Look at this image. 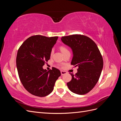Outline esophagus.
Listing matches in <instances>:
<instances>
[{
    "mask_svg": "<svg viewBox=\"0 0 121 121\" xmlns=\"http://www.w3.org/2000/svg\"><path fill=\"white\" fill-rule=\"evenodd\" d=\"M60 73H61V75L62 76L67 74V72H65V71H60Z\"/></svg>",
    "mask_w": 121,
    "mask_h": 121,
    "instance_id": "obj_1",
    "label": "esophagus"
}]
</instances>
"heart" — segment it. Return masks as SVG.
<instances>
[{
	"label": "heart",
	"instance_id": "b5f03b06",
	"mask_svg": "<svg viewBox=\"0 0 121 121\" xmlns=\"http://www.w3.org/2000/svg\"><path fill=\"white\" fill-rule=\"evenodd\" d=\"M60 50H61V52L63 53L64 54L65 53H66V52H69V49H68L67 47H66L65 46H61L60 47ZM53 52H54V50H53V49H52V50H51L50 52V56H52V55H53Z\"/></svg>",
	"mask_w": 121,
	"mask_h": 121
}]
</instances>
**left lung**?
Masks as SVG:
<instances>
[{"mask_svg":"<svg viewBox=\"0 0 121 121\" xmlns=\"http://www.w3.org/2000/svg\"><path fill=\"white\" fill-rule=\"evenodd\" d=\"M61 40L72 49L71 65L78 67L75 75L71 73L72 80L67 83L69 89L79 95L88 93L97 83L103 68V58L99 50L92 39L83 35L64 36Z\"/></svg>","mask_w":121,"mask_h":121,"instance_id":"left-lung-1","label":"left lung"}]
</instances>
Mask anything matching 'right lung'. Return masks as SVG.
I'll list each match as a JSON object with an SVG mask.
<instances>
[{
    "label": "right lung",
    "instance_id": "right-lung-1",
    "mask_svg": "<svg viewBox=\"0 0 121 121\" xmlns=\"http://www.w3.org/2000/svg\"><path fill=\"white\" fill-rule=\"evenodd\" d=\"M57 38L34 35L26 40L18 49L16 63L19 78L25 88L35 96L48 95L61 75L56 68L48 71L42 68L50 59V51Z\"/></svg>",
    "mask_w": 121,
    "mask_h": 121
}]
</instances>
